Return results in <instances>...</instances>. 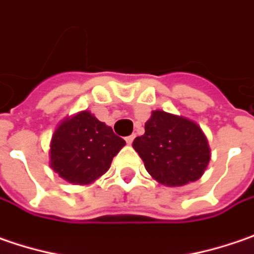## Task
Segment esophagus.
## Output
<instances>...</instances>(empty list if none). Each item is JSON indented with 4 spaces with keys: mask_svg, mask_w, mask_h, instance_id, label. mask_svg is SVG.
Returning <instances> with one entry per match:
<instances>
[{
    "mask_svg": "<svg viewBox=\"0 0 254 254\" xmlns=\"http://www.w3.org/2000/svg\"><path fill=\"white\" fill-rule=\"evenodd\" d=\"M133 139H135V135H130V136H127V145H130V143L133 142Z\"/></svg>",
    "mask_w": 254,
    "mask_h": 254,
    "instance_id": "obj_1",
    "label": "esophagus"
}]
</instances>
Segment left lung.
<instances>
[{"label": "left lung", "instance_id": "left-lung-1", "mask_svg": "<svg viewBox=\"0 0 254 254\" xmlns=\"http://www.w3.org/2000/svg\"><path fill=\"white\" fill-rule=\"evenodd\" d=\"M148 173L160 185L175 188L196 182L210 162V146L192 119L152 111L145 133L132 143Z\"/></svg>", "mask_w": 254, "mask_h": 254}]
</instances>
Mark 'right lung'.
Returning <instances> with one entry per match:
<instances>
[{"mask_svg":"<svg viewBox=\"0 0 254 254\" xmlns=\"http://www.w3.org/2000/svg\"><path fill=\"white\" fill-rule=\"evenodd\" d=\"M125 145L112 127L89 111H81L66 116L55 127L48 152L50 166L66 182L91 185L105 175Z\"/></svg>","mask_w":254,"mask_h":254,"instance_id":"obj_1","label":"right lung"}]
</instances>
